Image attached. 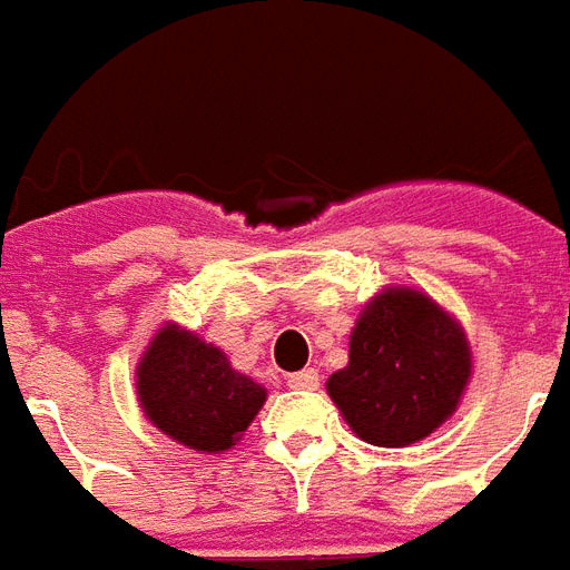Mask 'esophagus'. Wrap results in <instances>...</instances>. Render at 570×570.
<instances>
[{
    "label": "esophagus",
    "mask_w": 570,
    "mask_h": 570,
    "mask_svg": "<svg viewBox=\"0 0 570 570\" xmlns=\"http://www.w3.org/2000/svg\"><path fill=\"white\" fill-rule=\"evenodd\" d=\"M289 387H296V391H314L317 384H321V375L317 370H302V372H293L289 379H286Z\"/></svg>",
    "instance_id": "34e87169"
}]
</instances>
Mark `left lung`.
Segmentation results:
<instances>
[{"instance_id": "1", "label": "left lung", "mask_w": 570, "mask_h": 570, "mask_svg": "<svg viewBox=\"0 0 570 570\" xmlns=\"http://www.w3.org/2000/svg\"><path fill=\"white\" fill-rule=\"evenodd\" d=\"M470 379L461 326L415 289H387L360 314L351 360L326 382L333 403L372 445L430 436L458 409Z\"/></svg>"}]
</instances>
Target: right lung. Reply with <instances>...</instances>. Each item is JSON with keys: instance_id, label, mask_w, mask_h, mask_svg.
Listing matches in <instances>:
<instances>
[{"instance_id": "right-lung-1", "label": "right lung", "mask_w": 570, "mask_h": 570, "mask_svg": "<svg viewBox=\"0 0 570 570\" xmlns=\"http://www.w3.org/2000/svg\"><path fill=\"white\" fill-rule=\"evenodd\" d=\"M137 394L151 424L195 452L232 449L265 403L262 384L179 326H164L146 347Z\"/></svg>"}]
</instances>
